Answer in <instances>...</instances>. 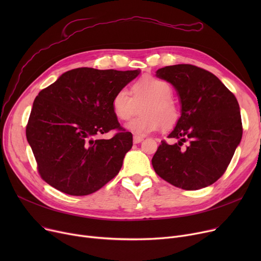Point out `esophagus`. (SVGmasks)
Returning a JSON list of instances; mask_svg holds the SVG:
<instances>
[{
	"label": "esophagus",
	"mask_w": 261,
	"mask_h": 261,
	"mask_svg": "<svg viewBox=\"0 0 261 261\" xmlns=\"http://www.w3.org/2000/svg\"><path fill=\"white\" fill-rule=\"evenodd\" d=\"M143 140H144V138H142V136H138V135L133 136V143L134 144H140Z\"/></svg>",
	"instance_id": "34e87169"
}]
</instances>
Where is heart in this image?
Masks as SVG:
<instances>
[{"label":"heart","mask_w":261,"mask_h":261,"mask_svg":"<svg viewBox=\"0 0 261 261\" xmlns=\"http://www.w3.org/2000/svg\"><path fill=\"white\" fill-rule=\"evenodd\" d=\"M172 88L168 82L154 77H144L132 87V95L127 89L118 90L112 98V110L117 118H131L136 105L146 102L141 108L142 115L128 121L125 128L136 134L146 135L161 127L172 129L180 119V110L172 98Z\"/></svg>","instance_id":"obj_1"}]
</instances>
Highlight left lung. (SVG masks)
I'll list each match as a JSON object with an SVG mask.
<instances>
[{
  "label": "left lung",
  "instance_id": "left-lung-1",
  "mask_svg": "<svg viewBox=\"0 0 261 261\" xmlns=\"http://www.w3.org/2000/svg\"><path fill=\"white\" fill-rule=\"evenodd\" d=\"M156 77L175 89L181 116L168 135L177 142L162 141L151 161L153 169L175 187H207L225 172L242 138L235 95L214 74L191 64L159 68Z\"/></svg>",
  "mask_w": 261,
  "mask_h": 261
}]
</instances>
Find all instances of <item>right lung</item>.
I'll return each mask as SVG.
<instances>
[{
	"label": "right lung",
	"mask_w": 261,
	"mask_h": 261,
	"mask_svg": "<svg viewBox=\"0 0 261 261\" xmlns=\"http://www.w3.org/2000/svg\"><path fill=\"white\" fill-rule=\"evenodd\" d=\"M140 73L79 67L38 94L26 138L47 184L67 195L87 196L119 172L132 134L120 127L112 98ZM113 128L119 133L112 139L98 138Z\"/></svg>",
	"instance_id": "1"
}]
</instances>
